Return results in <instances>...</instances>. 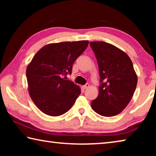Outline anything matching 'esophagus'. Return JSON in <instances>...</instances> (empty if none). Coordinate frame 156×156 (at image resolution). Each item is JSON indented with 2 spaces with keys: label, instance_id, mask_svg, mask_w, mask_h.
Listing matches in <instances>:
<instances>
[{
  "label": "esophagus",
  "instance_id": "obj_1",
  "mask_svg": "<svg viewBox=\"0 0 156 156\" xmlns=\"http://www.w3.org/2000/svg\"><path fill=\"white\" fill-rule=\"evenodd\" d=\"M83 87V89H87V88H89V84L88 83H87L86 84H84V85Z\"/></svg>",
  "mask_w": 156,
  "mask_h": 156
}]
</instances>
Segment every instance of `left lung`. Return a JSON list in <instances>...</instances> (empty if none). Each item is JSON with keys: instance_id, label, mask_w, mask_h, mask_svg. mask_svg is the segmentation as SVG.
I'll use <instances>...</instances> for the list:
<instances>
[{"instance_id": "1", "label": "left lung", "mask_w": 156, "mask_h": 156, "mask_svg": "<svg viewBox=\"0 0 156 156\" xmlns=\"http://www.w3.org/2000/svg\"><path fill=\"white\" fill-rule=\"evenodd\" d=\"M99 67V94L91 102L94 112L105 117L118 115L127 106L138 77L127 54L112 44L90 42Z\"/></svg>"}]
</instances>
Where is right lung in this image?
<instances>
[{
    "label": "right lung",
    "instance_id": "right-lung-1",
    "mask_svg": "<svg viewBox=\"0 0 156 156\" xmlns=\"http://www.w3.org/2000/svg\"><path fill=\"white\" fill-rule=\"evenodd\" d=\"M88 41L62 42L44 46L28 65L29 94L42 112L59 116L67 112L81 93L80 87L65 80L72 65L88 46Z\"/></svg>",
    "mask_w": 156,
    "mask_h": 156
}]
</instances>
